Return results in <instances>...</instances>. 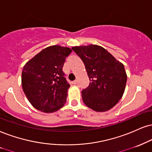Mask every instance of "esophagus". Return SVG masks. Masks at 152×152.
Returning a JSON list of instances; mask_svg holds the SVG:
<instances>
[{
    "instance_id": "esophagus-1",
    "label": "esophagus",
    "mask_w": 152,
    "mask_h": 152,
    "mask_svg": "<svg viewBox=\"0 0 152 152\" xmlns=\"http://www.w3.org/2000/svg\"><path fill=\"white\" fill-rule=\"evenodd\" d=\"M72 83L73 84V85H76V84H77V81H76V80H74V81L72 82Z\"/></svg>"
}]
</instances>
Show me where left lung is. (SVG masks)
I'll return each instance as SVG.
<instances>
[{
	"label": "left lung",
	"instance_id": "obj_1",
	"mask_svg": "<svg viewBox=\"0 0 152 152\" xmlns=\"http://www.w3.org/2000/svg\"><path fill=\"white\" fill-rule=\"evenodd\" d=\"M72 49L83 61L90 81L82 91L84 103L94 111L110 110L124 94L127 82L124 65L98 45L74 46Z\"/></svg>",
	"mask_w": 152,
	"mask_h": 152
}]
</instances>
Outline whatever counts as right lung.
I'll list each match as a JSON object with an SVG mask.
<instances>
[{"mask_svg": "<svg viewBox=\"0 0 152 152\" xmlns=\"http://www.w3.org/2000/svg\"><path fill=\"white\" fill-rule=\"evenodd\" d=\"M72 52L68 47L54 45L43 49L27 62L22 72V86L33 107L53 113L64 106L70 85L63 67Z\"/></svg>", "mask_w": 152, "mask_h": 152, "instance_id": "add662e5", "label": "right lung"}]
</instances>
